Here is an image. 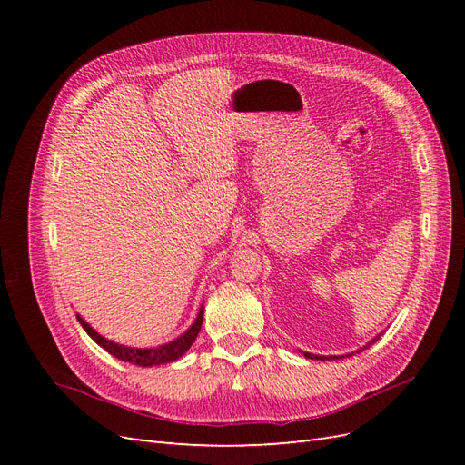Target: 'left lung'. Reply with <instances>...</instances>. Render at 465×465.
Masks as SVG:
<instances>
[{
  "mask_svg": "<svg viewBox=\"0 0 465 465\" xmlns=\"http://www.w3.org/2000/svg\"><path fill=\"white\" fill-rule=\"evenodd\" d=\"M376 340H378V337H374V340H372L369 345H372ZM369 345H367V347H369ZM361 351H362V349H361ZM304 355H306L308 359H320V361H323V359H330V357H316V355H311V353H304ZM333 359H337V357H333Z\"/></svg>",
  "mask_w": 465,
  "mask_h": 465,
  "instance_id": "left-lung-1",
  "label": "left lung"
}]
</instances>
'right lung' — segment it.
Returning a JSON list of instances; mask_svg holds the SVG:
<instances>
[{
    "instance_id": "add662e5",
    "label": "right lung",
    "mask_w": 465,
    "mask_h": 465,
    "mask_svg": "<svg viewBox=\"0 0 465 465\" xmlns=\"http://www.w3.org/2000/svg\"><path fill=\"white\" fill-rule=\"evenodd\" d=\"M79 323L83 326V330H85L93 340L101 345L104 351H108L110 355H114L116 359L124 361V362H132V364H137V367H153V364H166V362H173L176 361L178 357H182L186 353V351L192 347V343L195 341V337H198L200 330H202V323H203V306L202 311L198 314V318H195L193 326L184 333L180 335L178 340L166 343V345H161L157 349H132V347H124V345H118L114 341H108L104 340L103 335H98L89 323L83 320L81 316H77Z\"/></svg>"
}]
</instances>
